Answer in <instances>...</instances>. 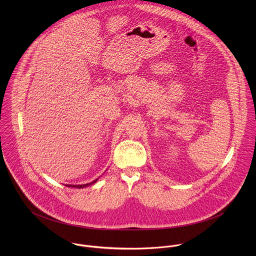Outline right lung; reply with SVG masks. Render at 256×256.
Segmentation results:
<instances>
[{"mask_svg":"<svg viewBox=\"0 0 256 256\" xmlns=\"http://www.w3.org/2000/svg\"><path fill=\"white\" fill-rule=\"evenodd\" d=\"M98 182V180H94V182H92L90 183H86V184H82V185H68V186H71V187H76V188H84V187H86V186H88V185H90V184H92V183H96ZM67 186V185H66Z\"/></svg>","mask_w":256,"mask_h":256,"instance_id":"add662e5","label":"right lung"}]
</instances>
